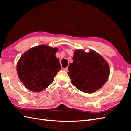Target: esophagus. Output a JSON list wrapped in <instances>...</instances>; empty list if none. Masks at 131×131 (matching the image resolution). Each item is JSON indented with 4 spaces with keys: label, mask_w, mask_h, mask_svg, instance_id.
I'll use <instances>...</instances> for the list:
<instances>
[{
    "label": "esophagus",
    "mask_w": 131,
    "mask_h": 131,
    "mask_svg": "<svg viewBox=\"0 0 131 131\" xmlns=\"http://www.w3.org/2000/svg\"><path fill=\"white\" fill-rule=\"evenodd\" d=\"M63 69V70H65V72H68V68H67V67H66V68H64Z\"/></svg>",
    "instance_id": "1"
}]
</instances>
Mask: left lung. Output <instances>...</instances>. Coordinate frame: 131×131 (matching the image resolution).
Segmentation results:
<instances>
[{
	"mask_svg": "<svg viewBox=\"0 0 131 131\" xmlns=\"http://www.w3.org/2000/svg\"><path fill=\"white\" fill-rule=\"evenodd\" d=\"M68 68V76L77 89L85 93H93L107 81L109 66L105 59L94 51L88 52L77 50Z\"/></svg>",
	"mask_w": 131,
	"mask_h": 131,
	"instance_id": "left-lung-1",
	"label": "left lung"
}]
</instances>
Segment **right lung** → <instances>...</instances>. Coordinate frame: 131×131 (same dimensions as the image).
<instances>
[{"label":"right lung","mask_w":131,"mask_h":131,"mask_svg":"<svg viewBox=\"0 0 131 131\" xmlns=\"http://www.w3.org/2000/svg\"><path fill=\"white\" fill-rule=\"evenodd\" d=\"M57 48L40 45L30 48L21 57L17 63L18 75L24 85L34 92H40L48 87L61 65L55 56Z\"/></svg>","instance_id":"obj_1"}]
</instances>
